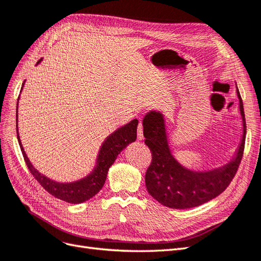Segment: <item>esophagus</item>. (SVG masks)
<instances>
[{"instance_id":"34e87169","label":"esophagus","mask_w":261,"mask_h":261,"mask_svg":"<svg viewBox=\"0 0 261 261\" xmlns=\"http://www.w3.org/2000/svg\"><path fill=\"white\" fill-rule=\"evenodd\" d=\"M137 139L138 140H143V130H142L141 123H139L138 128H137Z\"/></svg>"}]
</instances>
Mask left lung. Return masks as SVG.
Segmentation results:
<instances>
[{
  "mask_svg": "<svg viewBox=\"0 0 261 261\" xmlns=\"http://www.w3.org/2000/svg\"><path fill=\"white\" fill-rule=\"evenodd\" d=\"M236 87L242 119V138L232 159L216 168L194 170L185 167L170 149L164 114L150 110L143 116L145 143L152 153L145 178L146 187L149 194L162 205L176 210L196 207L222 193L234 177L243 156L246 135L244 108L237 83Z\"/></svg>",
  "mask_w": 261,
  "mask_h": 261,
  "instance_id": "obj_1",
  "label": "left lung"
}]
</instances>
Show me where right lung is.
Returning <instances> with one entry per match:
<instances>
[{
  "mask_svg": "<svg viewBox=\"0 0 261 261\" xmlns=\"http://www.w3.org/2000/svg\"><path fill=\"white\" fill-rule=\"evenodd\" d=\"M41 61L42 58L38 61L37 65H39ZM24 82L25 81H23L21 91ZM19 97H18V100H19ZM16 122L18 142H19L24 162L27 166H28L30 173L48 193L57 197L59 200L71 204L83 203L89 199H92L94 195L99 192L100 189L103 187L106 182L108 170H109L110 166L114 163L115 159L118 158V155L129 145V143L134 142L137 138L138 120L134 119L129 123L123 125L122 127L115 129L105 139V141L101 143L99 152H98L97 154L96 164L91 173L75 181L58 182L41 174L39 170L32 165L29 158L27 156L23 147L21 145L19 133H18V102Z\"/></svg>",
  "mask_w": 261,
  "mask_h": 261,
  "instance_id": "right-lung-1",
  "label": "right lung"
}]
</instances>
